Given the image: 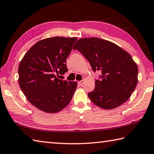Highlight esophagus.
Listing matches in <instances>:
<instances>
[{"mask_svg": "<svg viewBox=\"0 0 154 154\" xmlns=\"http://www.w3.org/2000/svg\"><path fill=\"white\" fill-rule=\"evenodd\" d=\"M78 84H79L80 86H82L83 84H84V80H80V81L78 82Z\"/></svg>", "mask_w": 154, "mask_h": 154, "instance_id": "obj_1", "label": "esophagus"}]
</instances>
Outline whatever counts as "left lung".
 Returning a JSON list of instances; mask_svg holds the SVG:
<instances>
[{"label": "left lung", "mask_w": 154, "mask_h": 154, "mask_svg": "<svg viewBox=\"0 0 154 154\" xmlns=\"http://www.w3.org/2000/svg\"><path fill=\"white\" fill-rule=\"evenodd\" d=\"M73 49L85 56L93 72H101L94 90L88 93L94 104L112 109L130 98L138 82V67L128 52L114 43L95 37L78 40Z\"/></svg>", "instance_id": "obj_1"}]
</instances>
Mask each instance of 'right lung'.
<instances>
[{
  "label": "right lung",
  "instance_id": "right-lung-1",
  "mask_svg": "<svg viewBox=\"0 0 154 154\" xmlns=\"http://www.w3.org/2000/svg\"><path fill=\"white\" fill-rule=\"evenodd\" d=\"M77 38L52 37L40 40L29 48L18 68L19 85L27 99L41 111L56 113L72 100L75 81L59 80L68 71L66 59Z\"/></svg>",
  "mask_w": 154,
  "mask_h": 154
}]
</instances>
